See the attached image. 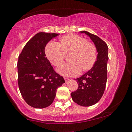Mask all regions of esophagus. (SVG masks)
<instances>
[{
    "instance_id": "1",
    "label": "esophagus",
    "mask_w": 132,
    "mask_h": 132,
    "mask_svg": "<svg viewBox=\"0 0 132 132\" xmlns=\"http://www.w3.org/2000/svg\"><path fill=\"white\" fill-rule=\"evenodd\" d=\"M64 80L65 81H66V82H68L70 80V79H68V78H64Z\"/></svg>"
}]
</instances>
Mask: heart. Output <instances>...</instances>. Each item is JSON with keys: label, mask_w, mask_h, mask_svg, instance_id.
<instances>
[{"label": "heart", "mask_w": 132, "mask_h": 132, "mask_svg": "<svg viewBox=\"0 0 132 132\" xmlns=\"http://www.w3.org/2000/svg\"><path fill=\"white\" fill-rule=\"evenodd\" d=\"M60 42H50L45 47L47 58L54 66L61 64L66 53L72 52L69 57L71 62L57 69L64 76H76L81 72L92 68L97 60V50L93 44L77 35H69L60 38Z\"/></svg>", "instance_id": "b5f03b06"}]
</instances>
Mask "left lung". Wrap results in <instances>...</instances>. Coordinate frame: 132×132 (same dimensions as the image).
I'll return each instance as SVG.
<instances>
[{
	"label": "left lung",
	"mask_w": 132,
	"mask_h": 132,
	"mask_svg": "<svg viewBox=\"0 0 132 132\" xmlns=\"http://www.w3.org/2000/svg\"><path fill=\"white\" fill-rule=\"evenodd\" d=\"M90 37L98 53L97 60L90 70L77 78L78 89L71 94L73 101L81 106L89 107L97 103L105 89L107 78L108 46L99 37L88 31H82Z\"/></svg>",
	"instance_id": "1"
}]
</instances>
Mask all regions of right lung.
<instances>
[{
	"label": "right lung",
	"instance_id": "1",
	"mask_svg": "<svg viewBox=\"0 0 132 132\" xmlns=\"http://www.w3.org/2000/svg\"><path fill=\"white\" fill-rule=\"evenodd\" d=\"M59 34L39 32L27 42L19 56L18 83L22 96L36 109L48 107L53 102L57 87L65 82L54 71L46 57L47 43Z\"/></svg>",
	"mask_w": 132,
	"mask_h": 132
}]
</instances>
